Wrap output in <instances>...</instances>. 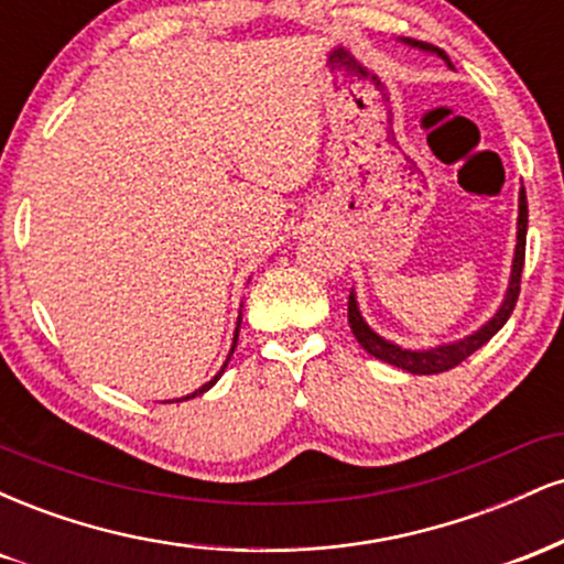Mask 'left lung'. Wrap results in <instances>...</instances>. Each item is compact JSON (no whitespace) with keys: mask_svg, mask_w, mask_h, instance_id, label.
I'll use <instances>...</instances> for the list:
<instances>
[{"mask_svg":"<svg viewBox=\"0 0 564 564\" xmlns=\"http://www.w3.org/2000/svg\"><path fill=\"white\" fill-rule=\"evenodd\" d=\"M405 44H411V47H419V50H426V53H437L451 66L448 55H445L440 47H435V44L416 42V39H405ZM525 232H528V198H525V191H522L520 193V219H517L514 264H511L507 296H503L498 313L488 323H485L480 332H475L471 336H464V339L453 341V345L422 349V352H416V349H403V347L392 345V341L381 339L377 332H371V328H368V323L364 321V315H360V310H358V302H355V294H349L347 321H349V328H352L355 339L360 341V347H364L368 355H373V358L384 360V364H390V366L403 368V371H408V373H443V371H451V368H456L462 360H467L475 349H480L485 341L494 339V336L503 328V323L509 321L511 310H514V304H517V296H520L522 268H525Z\"/></svg>","mask_w":564,"mask_h":564,"instance_id":"obj_1","label":"left lung"}]
</instances>
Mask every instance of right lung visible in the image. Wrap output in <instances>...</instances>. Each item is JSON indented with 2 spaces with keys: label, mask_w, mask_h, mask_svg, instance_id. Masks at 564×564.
Wrapping results in <instances>:
<instances>
[{
  "label": "right lung",
  "mask_w": 564,
  "mask_h": 564,
  "mask_svg": "<svg viewBox=\"0 0 564 564\" xmlns=\"http://www.w3.org/2000/svg\"><path fill=\"white\" fill-rule=\"evenodd\" d=\"M238 328H241V318H238V326H236V336H232V347H230V355H232V349H236V341H238ZM230 355H228V360H230ZM228 360H225V366H228ZM225 366H223V368H219V373H217V377H215V379H212V381H206V384H204V387H200V390H196V392H191V394H187V398H180V400H191V398H196V394H200V392H206V390H209V387H215V384H217V379H219V377H223ZM180 400H177V403H180Z\"/></svg>",
  "instance_id": "right-lung-1"
}]
</instances>
